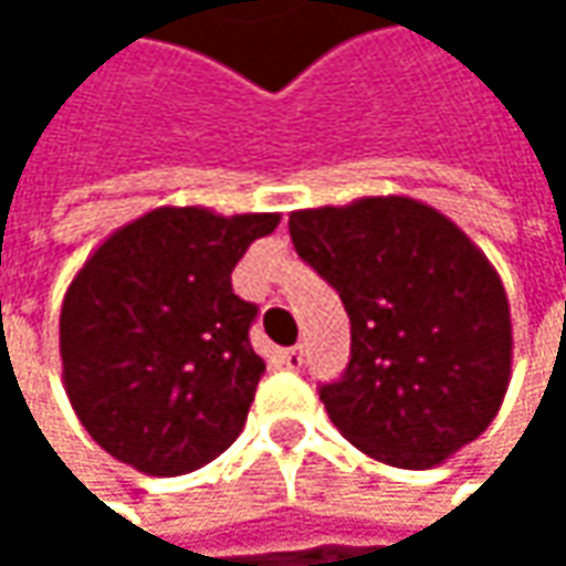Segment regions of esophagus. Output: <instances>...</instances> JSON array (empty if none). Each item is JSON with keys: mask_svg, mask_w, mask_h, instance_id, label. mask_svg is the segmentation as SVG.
<instances>
[{"mask_svg": "<svg viewBox=\"0 0 566 566\" xmlns=\"http://www.w3.org/2000/svg\"><path fill=\"white\" fill-rule=\"evenodd\" d=\"M301 364H304V350H301V347H287V350H282L284 370H301Z\"/></svg>", "mask_w": 566, "mask_h": 566, "instance_id": "esophagus-1", "label": "esophagus"}]
</instances>
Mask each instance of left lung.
Returning <instances> with one entry per match:
<instances>
[{
	"label": "left lung",
	"mask_w": 566,
	"mask_h": 566,
	"mask_svg": "<svg viewBox=\"0 0 566 566\" xmlns=\"http://www.w3.org/2000/svg\"><path fill=\"white\" fill-rule=\"evenodd\" d=\"M287 229L350 317L347 374L321 387L340 436L396 469H432L479 439L509 394L514 347L485 252L409 196L297 209Z\"/></svg>",
	"instance_id": "1"
}]
</instances>
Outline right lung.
Here are the masks:
<instances>
[{"label":"right lung","mask_w":566,"mask_h":566,"mask_svg":"<svg viewBox=\"0 0 566 566\" xmlns=\"http://www.w3.org/2000/svg\"><path fill=\"white\" fill-rule=\"evenodd\" d=\"M279 222V212L160 206L77 269L57 321L61 380L117 462L186 475L235 442L265 360L249 340L259 307L232 291V269Z\"/></svg>","instance_id":"right-lung-1"}]
</instances>
